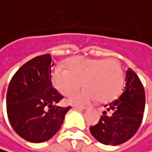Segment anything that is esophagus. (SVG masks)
Wrapping results in <instances>:
<instances>
[{"mask_svg":"<svg viewBox=\"0 0 152 152\" xmlns=\"http://www.w3.org/2000/svg\"><path fill=\"white\" fill-rule=\"evenodd\" d=\"M75 108L78 110H88L87 106H75Z\"/></svg>","mask_w":152,"mask_h":152,"instance_id":"esophagus-1","label":"esophagus"}]
</instances>
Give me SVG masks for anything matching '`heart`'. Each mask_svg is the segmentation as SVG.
<instances>
[{"label": "heart", "instance_id": "obj_1", "mask_svg": "<svg viewBox=\"0 0 152 152\" xmlns=\"http://www.w3.org/2000/svg\"><path fill=\"white\" fill-rule=\"evenodd\" d=\"M67 69L62 66L54 68L52 81L64 95H68L82 86L86 88L71 94L73 104H88L99 99L102 103L114 100L124 86V71L115 59L75 58L67 61Z\"/></svg>", "mask_w": 152, "mask_h": 152}]
</instances>
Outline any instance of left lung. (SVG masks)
I'll return each mask as SVG.
<instances>
[{
	"label": "left lung",
	"instance_id": "left-lung-1",
	"mask_svg": "<svg viewBox=\"0 0 152 152\" xmlns=\"http://www.w3.org/2000/svg\"><path fill=\"white\" fill-rule=\"evenodd\" d=\"M105 108L98 124L90 127L91 134L105 145L116 146L127 142L142 124L145 108V91L133 70L128 68L124 92Z\"/></svg>",
	"mask_w": 152,
	"mask_h": 152
}]
</instances>
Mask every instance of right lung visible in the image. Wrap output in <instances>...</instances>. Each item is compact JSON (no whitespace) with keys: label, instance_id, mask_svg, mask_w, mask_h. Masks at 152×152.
<instances>
[{"label":"right lung","instance_id":"obj_1","mask_svg":"<svg viewBox=\"0 0 152 152\" xmlns=\"http://www.w3.org/2000/svg\"><path fill=\"white\" fill-rule=\"evenodd\" d=\"M50 54L25 63L10 82L7 114L13 130L29 142H47L63 124L70 109L58 105L63 96L52 86Z\"/></svg>","mask_w":152,"mask_h":152}]
</instances>
